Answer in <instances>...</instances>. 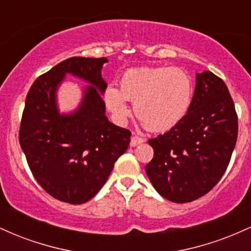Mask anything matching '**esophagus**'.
Wrapping results in <instances>:
<instances>
[{"label": "esophagus", "mask_w": 251, "mask_h": 251, "mask_svg": "<svg viewBox=\"0 0 251 251\" xmlns=\"http://www.w3.org/2000/svg\"><path fill=\"white\" fill-rule=\"evenodd\" d=\"M145 142V140L143 139V138L138 137V135H133V137L131 138V143H129V145L132 146V148H134V146H138L139 144H142Z\"/></svg>", "instance_id": "obj_1"}]
</instances>
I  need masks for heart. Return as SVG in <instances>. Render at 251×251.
Here are the masks:
<instances>
[{
	"label": "heart",
	"instance_id": "1",
	"mask_svg": "<svg viewBox=\"0 0 251 251\" xmlns=\"http://www.w3.org/2000/svg\"><path fill=\"white\" fill-rule=\"evenodd\" d=\"M194 96L191 77L178 67H139L127 70L120 77V89L108 85L103 102L117 123L129 114L127 101L134 102V113L146 128L168 131L188 114Z\"/></svg>",
	"mask_w": 251,
	"mask_h": 251
}]
</instances>
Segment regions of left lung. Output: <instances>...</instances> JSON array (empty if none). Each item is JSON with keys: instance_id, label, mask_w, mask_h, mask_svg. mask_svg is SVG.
I'll return each mask as SVG.
<instances>
[{"instance_id": "1", "label": "left lung", "mask_w": 251, "mask_h": 251, "mask_svg": "<svg viewBox=\"0 0 251 251\" xmlns=\"http://www.w3.org/2000/svg\"><path fill=\"white\" fill-rule=\"evenodd\" d=\"M238 133L226 85L209 71L196 74L190 109L170 131L149 140L153 148L146 175L160 196L188 203L211 190L229 165Z\"/></svg>"}]
</instances>
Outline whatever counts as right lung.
Listing matches in <instances>:
<instances>
[{"label":"right lung","mask_w":251,"mask_h":251,"mask_svg":"<svg viewBox=\"0 0 251 251\" xmlns=\"http://www.w3.org/2000/svg\"><path fill=\"white\" fill-rule=\"evenodd\" d=\"M106 57L74 56L34 81L25 98L20 145L37 183L56 200L82 204L98 194L128 148L131 132L106 117ZM70 74L88 83L78 107L60 112L57 91Z\"/></svg>","instance_id":"1"}]
</instances>
